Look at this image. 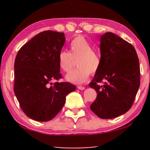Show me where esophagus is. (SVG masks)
<instances>
[{"instance_id": "1", "label": "esophagus", "mask_w": 150, "mask_h": 150, "mask_svg": "<svg viewBox=\"0 0 150 150\" xmlns=\"http://www.w3.org/2000/svg\"><path fill=\"white\" fill-rule=\"evenodd\" d=\"M77 88L78 89H79V90H84L85 89V87H83V86H77Z\"/></svg>"}]
</instances>
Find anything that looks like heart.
I'll list each match as a JSON object with an SVG mask.
<instances>
[{
  "label": "heart",
  "mask_w": 150,
  "mask_h": 150,
  "mask_svg": "<svg viewBox=\"0 0 150 150\" xmlns=\"http://www.w3.org/2000/svg\"><path fill=\"white\" fill-rule=\"evenodd\" d=\"M70 51L62 50L58 54V65L63 71L71 69L74 60H77L78 68L67 73L65 79L73 84H82L89 77L90 73L95 75L100 69L101 57L99 53L93 50V45L84 35H77L70 43Z\"/></svg>",
  "instance_id": "heart-1"
}]
</instances>
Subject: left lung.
Listing matches in <instances>:
<instances>
[{
    "mask_svg": "<svg viewBox=\"0 0 150 150\" xmlns=\"http://www.w3.org/2000/svg\"><path fill=\"white\" fill-rule=\"evenodd\" d=\"M100 42L101 65L89 83L97 96L90 108L99 118L112 119L133 105L140 84L139 59L133 45L113 33L101 35Z\"/></svg>",
    "mask_w": 150,
    "mask_h": 150,
    "instance_id": "obj_1",
    "label": "left lung"
}]
</instances>
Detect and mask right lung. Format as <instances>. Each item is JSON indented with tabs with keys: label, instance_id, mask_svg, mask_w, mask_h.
<instances>
[{
	"label": "right lung",
	"instance_id": "obj_1",
	"mask_svg": "<svg viewBox=\"0 0 150 150\" xmlns=\"http://www.w3.org/2000/svg\"><path fill=\"white\" fill-rule=\"evenodd\" d=\"M65 42L63 32L47 30L35 35L18 52L14 92L22 110L32 120H52L62 110L67 95L76 89L68 82L50 85L62 78L57 59Z\"/></svg>",
	"mask_w": 150,
	"mask_h": 150
}]
</instances>
